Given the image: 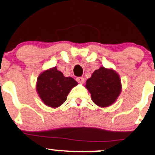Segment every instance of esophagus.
Wrapping results in <instances>:
<instances>
[{
  "instance_id": "34e87169",
  "label": "esophagus",
  "mask_w": 155,
  "mask_h": 155,
  "mask_svg": "<svg viewBox=\"0 0 155 155\" xmlns=\"http://www.w3.org/2000/svg\"><path fill=\"white\" fill-rule=\"evenodd\" d=\"M76 81L79 84H83L84 82V79L83 77H77L76 79Z\"/></svg>"
}]
</instances>
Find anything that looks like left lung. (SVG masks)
Instances as JSON below:
<instances>
[{
    "instance_id": "obj_1",
    "label": "left lung",
    "mask_w": 155,
    "mask_h": 155,
    "mask_svg": "<svg viewBox=\"0 0 155 155\" xmlns=\"http://www.w3.org/2000/svg\"><path fill=\"white\" fill-rule=\"evenodd\" d=\"M86 88L97 106L108 107L116 101L122 90L121 80L113 69L101 67L87 80Z\"/></svg>"
}]
</instances>
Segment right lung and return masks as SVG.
Wrapping results in <instances>:
<instances>
[{"label": "right lung", "instance_id": "add662e5", "mask_svg": "<svg viewBox=\"0 0 155 155\" xmlns=\"http://www.w3.org/2000/svg\"><path fill=\"white\" fill-rule=\"evenodd\" d=\"M77 84L72 77H65L54 67L39 75L36 91L44 104L51 108H58L66 101L71 90Z\"/></svg>", "mask_w": 155, "mask_h": 155}]
</instances>
